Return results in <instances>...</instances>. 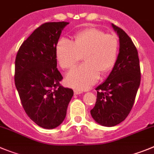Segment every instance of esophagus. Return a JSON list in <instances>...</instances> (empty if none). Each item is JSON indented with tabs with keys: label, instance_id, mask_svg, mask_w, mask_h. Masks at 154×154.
Masks as SVG:
<instances>
[{
	"label": "esophagus",
	"instance_id": "obj_1",
	"mask_svg": "<svg viewBox=\"0 0 154 154\" xmlns=\"http://www.w3.org/2000/svg\"><path fill=\"white\" fill-rule=\"evenodd\" d=\"M82 91H78V90H75V91H74V94H76V95H77V94H82Z\"/></svg>",
	"mask_w": 154,
	"mask_h": 154
}]
</instances>
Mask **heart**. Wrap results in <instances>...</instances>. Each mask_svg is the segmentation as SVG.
I'll list each match as a JSON object with an SVG mask.
<instances>
[{"instance_id":"1","label":"heart","mask_w":154,"mask_h":154,"mask_svg":"<svg viewBox=\"0 0 154 154\" xmlns=\"http://www.w3.org/2000/svg\"><path fill=\"white\" fill-rule=\"evenodd\" d=\"M75 41L62 38L56 46V57L63 69H71L82 59L84 64L74 68L66 77V84L78 90H86L112 69L118 56L119 43L115 35L97 28L76 33Z\"/></svg>"}]
</instances>
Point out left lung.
Here are the masks:
<instances>
[{
  "mask_svg": "<svg viewBox=\"0 0 154 154\" xmlns=\"http://www.w3.org/2000/svg\"><path fill=\"white\" fill-rule=\"evenodd\" d=\"M111 26L119 37L118 60L106 80L96 88V103L90 111L93 119L105 127L115 126L128 117L140 83L136 46L123 29Z\"/></svg>",
  "mask_w": 154,
  "mask_h": 154,
  "instance_id": "obj_1",
  "label": "left lung"
}]
</instances>
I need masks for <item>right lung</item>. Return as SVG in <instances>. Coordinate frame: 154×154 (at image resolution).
Here are the masks:
<instances>
[{
	"label": "right lung",
	"instance_id": "add662e5",
	"mask_svg": "<svg viewBox=\"0 0 154 154\" xmlns=\"http://www.w3.org/2000/svg\"><path fill=\"white\" fill-rule=\"evenodd\" d=\"M68 22L45 23L20 47L15 60V85L25 112L38 126L53 129L66 115L73 90L60 85L56 46Z\"/></svg>",
	"mask_w": 154,
	"mask_h": 154
}]
</instances>
